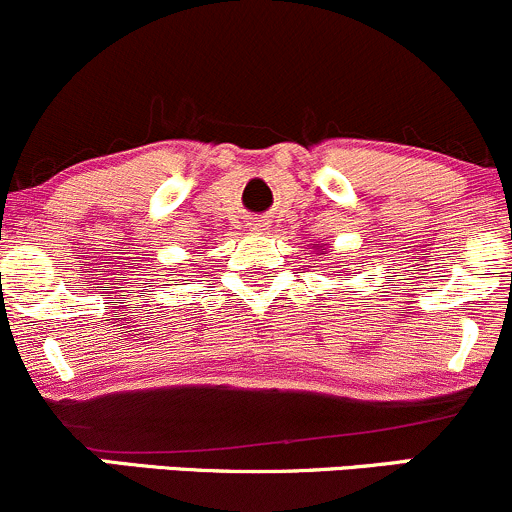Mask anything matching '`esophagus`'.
Masks as SVG:
<instances>
[{
  "label": "esophagus",
  "instance_id": "esophagus-1",
  "mask_svg": "<svg viewBox=\"0 0 512 512\" xmlns=\"http://www.w3.org/2000/svg\"><path fill=\"white\" fill-rule=\"evenodd\" d=\"M250 228L252 230H267V220H250Z\"/></svg>",
  "mask_w": 512,
  "mask_h": 512
}]
</instances>
